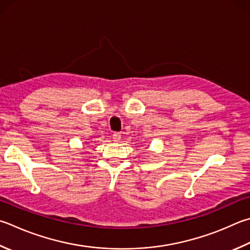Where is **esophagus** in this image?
Returning a JSON list of instances; mask_svg holds the SVG:
<instances>
[{
    "label": "esophagus",
    "instance_id": "34e87169",
    "mask_svg": "<svg viewBox=\"0 0 250 250\" xmlns=\"http://www.w3.org/2000/svg\"><path fill=\"white\" fill-rule=\"evenodd\" d=\"M112 139L115 142H119V141L121 140V134L119 132H115L112 134Z\"/></svg>",
    "mask_w": 250,
    "mask_h": 250
}]
</instances>
